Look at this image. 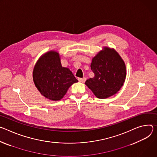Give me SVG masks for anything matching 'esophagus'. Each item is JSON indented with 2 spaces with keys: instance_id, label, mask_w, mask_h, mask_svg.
I'll return each instance as SVG.
<instances>
[{
  "instance_id": "34e87169",
  "label": "esophagus",
  "mask_w": 157,
  "mask_h": 157,
  "mask_svg": "<svg viewBox=\"0 0 157 157\" xmlns=\"http://www.w3.org/2000/svg\"><path fill=\"white\" fill-rule=\"evenodd\" d=\"M78 81L80 82H82V83H84L85 81H86V78L83 77V78H78Z\"/></svg>"
}]
</instances>
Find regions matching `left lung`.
<instances>
[{
    "instance_id": "obj_1",
    "label": "left lung",
    "mask_w": 157,
    "mask_h": 157,
    "mask_svg": "<svg viewBox=\"0 0 157 157\" xmlns=\"http://www.w3.org/2000/svg\"><path fill=\"white\" fill-rule=\"evenodd\" d=\"M91 70L94 78L86 80L85 85L98 98H107L117 93L126 77L124 61L113 48L103 47L92 59Z\"/></svg>"
}]
</instances>
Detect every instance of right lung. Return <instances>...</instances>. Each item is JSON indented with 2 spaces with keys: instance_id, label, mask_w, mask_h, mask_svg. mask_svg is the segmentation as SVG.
<instances>
[{
  "instance_id": "obj_1",
  "label": "right lung",
  "mask_w": 157,
  "mask_h": 157,
  "mask_svg": "<svg viewBox=\"0 0 157 157\" xmlns=\"http://www.w3.org/2000/svg\"><path fill=\"white\" fill-rule=\"evenodd\" d=\"M33 80L42 95L54 101L62 99L70 86L78 82L69 68L62 66L59 54L54 50L38 60L33 68Z\"/></svg>"
}]
</instances>
